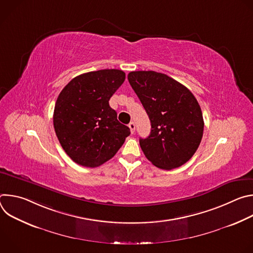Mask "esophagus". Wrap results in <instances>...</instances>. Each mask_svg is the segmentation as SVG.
<instances>
[{"instance_id":"obj_1","label":"esophagus","mask_w":253,"mask_h":253,"mask_svg":"<svg viewBox=\"0 0 253 253\" xmlns=\"http://www.w3.org/2000/svg\"><path fill=\"white\" fill-rule=\"evenodd\" d=\"M128 127L130 128L131 133H132V134H134V132H135V123H134V122H130V123H129V125H128Z\"/></svg>"}]
</instances>
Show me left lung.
<instances>
[{"instance_id": "left-lung-1", "label": "left lung", "mask_w": 253, "mask_h": 253, "mask_svg": "<svg viewBox=\"0 0 253 253\" xmlns=\"http://www.w3.org/2000/svg\"><path fill=\"white\" fill-rule=\"evenodd\" d=\"M128 81L151 123L150 135L139 143L153 165L171 170L186 163L203 135L201 108L181 83L155 71H134Z\"/></svg>"}]
</instances>
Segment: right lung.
I'll return each instance as SVG.
<instances>
[{"instance_id":"1","label":"right lung","mask_w":253,"mask_h":253,"mask_svg":"<svg viewBox=\"0 0 253 253\" xmlns=\"http://www.w3.org/2000/svg\"><path fill=\"white\" fill-rule=\"evenodd\" d=\"M124 80L122 70L88 72L72 79L59 94L53 116L55 132L62 148L77 164L102 165L130 135L109 105Z\"/></svg>"}]
</instances>
